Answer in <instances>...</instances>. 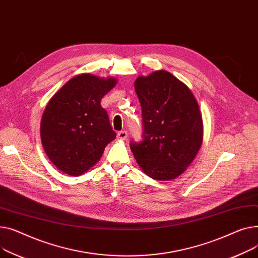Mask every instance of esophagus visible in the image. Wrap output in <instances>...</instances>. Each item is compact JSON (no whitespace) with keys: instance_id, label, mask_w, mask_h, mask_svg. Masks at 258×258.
<instances>
[{"instance_id":"1","label":"esophagus","mask_w":258,"mask_h":258,"mask_svg":"<svg viewBox=\"0 0 258 258\" xmlns=\"http://www.w3.org/2000/svg\"><path fill=\"white\" fill-rule=\"evenodd\" d=\"M117 139L118 140H122V141H125L126 139H127V136H128V132L126 131V130H122V131H119V132H117Z\"/></svg>"}]
</instances>
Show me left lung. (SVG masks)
Listing matches in <instances>:
<instances>
[{"label":"left lung","instance_id":"1","mask_svg":"<svg viewBox=\"0 0 258 258\" xmlns=\"http://www.w3.org/2000/svg\"><path fill=\"white\" fill-rule=\"evenodd\" d=\"M143 111V140L130 149L145 174L168 181L182 174L202 145L203 120L191 90L166 71L134 82Z\"/></svg>","mask_w":258,"mask_h":258}]
</instances>
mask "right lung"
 I'll return each mask as SVG.
<instances>
[{"label": "right lung", "instance_id": "right-lung-1", "mask_svg": "<svg viewBox=\"0 0 258 258\" xmlns=\"http://www.w3.org/2000/svg\"><path fill=\"white\" fill-rule=\"evenodd\" d=\"M115 78L81 74L69 80L49 101L40 123L45 154L71 176L88 171L115 139L101 100L115 86Z\"/></svg>", "mask_w": 258, "mask_h": 258}]
</instances>
